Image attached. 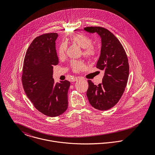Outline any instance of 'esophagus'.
<instances>
[{
  "label": "esophagus",
  "mask_w": 155,
  "mask_h": 155,
  "mask_svg": "<svg viewBox=\"0 0 155 155\" xmlns=\"http://www.w3.org/2000/svg\"><path fill=\"white\" fill-rule=\"evenodd\" d=\"M79 79V78H78V77H74L73 78H72L71 82H76V81H78Z\"/></svg>",
  "instance_id": "34e87169"
}]
</instances>
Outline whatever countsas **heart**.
Returning a JSON list of instances; mask_svg holds the SVG:
<instances>
[{
	"instance_id": "heart-1",
	"label": "heart",
	"mask_w": 155,
	"mask_h": 155,
	"mask_svg": "<svg viewBox=\"0 0 155 155\" xmlns=\"http://www.w3.org/2000/svg\"><path fill=\"white\" fill-rule=\"evenodd\" d=\"M70 41L83 48L82 54L89 61H94L98 56V50L97 48L92 45V40L88 36L83 33H78L70 38ZM67 49L66 42H63L59 46L57 50V54L60 58L65 57ZM70 67L73 71L78 73L85 68L84 61L80 60H73L70 63Z\"/></svg>"
}]
</instances>
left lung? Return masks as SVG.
Returning a JSON list of instances; mask_svg holds the SVG:
<instances>
[{
    "label": "left lung",
    "mask_w": 155,
    "mask_h": 155,
    "mask_svg": "<svg viewBox=\"0 0 155 155\" xmlns=\"http://www.w3.org/2000/svg\"><path fill=\"white\" fill-rule=\"evenodd\" d=\"M84 30L96 32L101 38V55L96 67L105 72L102 83L98 85L88 80L87 95L93 107L107 110L118 103L125 91L129 76L128 59L120 41L107 29L95 26Z\"/></svg>",
    "instance_id": "obj_1"
}]
</instances>
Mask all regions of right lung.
<instances>
[{
	"instance_id": "1",
	"label": "right lung",
	"mask_w": 155,
	"mask_h": 155,
	"mask_svg": "<svg viewBox=\"0 0 155 155\" xmlns=\"http://www.w3.org/2000/svg\"><path fill=\"white\" fill-rule=\"evenodd\" d=\"M57 33H45L36 37L27 50L22 71L24 90L34 107L45 115L56 117L68 107L67 80L54 82L53 66L58 64L55 49Z\"/></svg>"
}]
</instances>
